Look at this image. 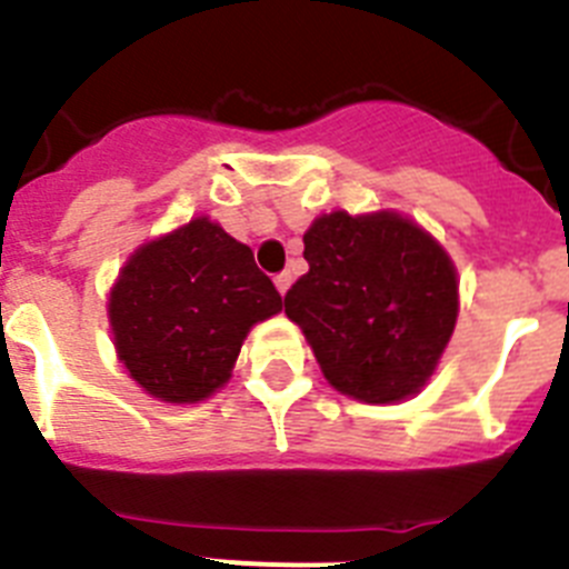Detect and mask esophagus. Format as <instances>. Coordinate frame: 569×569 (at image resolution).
<instances>
[{
  "mask_svg": "<svg viewBox=\"0 0 569 569\" xmlns=\"http://www.w3.org/2000/svg\"><path fill=\"white\" fill-rule=\"evenodd\" d=\"M274 286H278L280 297H283V295H286V291H289V286H291V274H289V272L278 274V278H274Z\"/></svg>",
  "mask_w": 569,
  "mask_h": 569,
  "instance_id": "34e87169",
  "label": "esophagus"
}]
</instances>
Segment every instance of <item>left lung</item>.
<instances>
[{
	"mask_svg": "<svg viewBox=\"0 0 569 569\" xmlns=\"http://www.w3.org/2000/svg\"><path fill=\"white\" fill-rule=\"evenodd\" d=\"M303 243L309 272L286 291V317L322 377L368 406L422 391L459 315L457 266L439 240L393 209H337Z\"/></svg>",
	"mask_w": 569,
	"mask_h": 569,
	"instance_id": "8db88e82",
	"label": "left lung"
}]
</instances>
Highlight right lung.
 Returning a JSON list of instances; mask_svg holds the SVG:
<instances>
[{
    "label": "right lung",
    "instance_id": "right-lung-1",
    "mask_svg": "<svg viewBox=\"0 0 569 569\" xmlns=\"http://www.w3.org/2000/svg\"><path fill=\"white\" fill-rule=\"evenodd\" d=\"M280 309L252 249L207 214L141 243L107 300L121 366L172 406L203 402L227 386L249 329Z\"/></svg>",
    "mask_w": 569,
    "mask_h": 569
}]
</instances>
